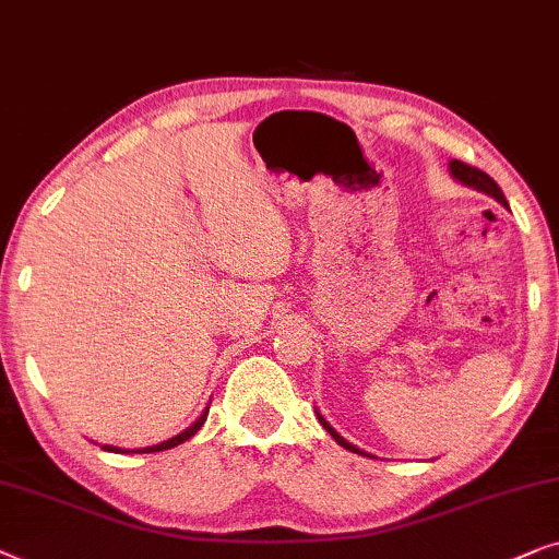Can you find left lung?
Wrapping results in <instances>:
<instances>
[{
  "instance_id": "8db88e82",
  "label": "left lung",
  "mask_w": 559,
  "mask_h": 559,
  "mask_svg": "<svg viewBox=\"0 0 559 559\" xmlns=\"http://www.w3.org/2000/svg\"><path fill=\"white\" fill-rule=\"evenodd\" d=\"M451 174H454V179H459L461 183H466V186H474V189H479V191H484V193H489V197H495L499 204H504L507 206V199H504V193H501V189L497 186V181L491 179L489 174H484L481 168H476V166H468V164H464V160H451ZM320 418V424L328 428V433L333 436V439L340 443V447L343 449H347V451H355V454H362V451H358L353 447V443H347L343 436H337L333 428H330V424H325V418L322 416H318ZM366 456V454H362Z\"/></svg>"
}]
</instances>
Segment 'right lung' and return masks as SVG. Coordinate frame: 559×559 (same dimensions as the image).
I'll use <instances>...</instances> for the list:
<instances>
[{"mask_svg":"<svg viewBox=\"0 0 559 559\" xmlns=\"http://www.w3.org/2000/svg\"><path fill=\"white\" fill-rule=\"evenodd\" d=\"M206 414L209 411H204V416H201L197 424L193 426H189L186 428L183 433H179V436H174V439H168V441H164V443H156V447H148V449H139V454H153V451H166V449H174V447H179V443H183V441H189L193 433L199 431L201 426H204V420H206ZM105 451H120V449H116V447H103Z\"/></svg>","mask_w":559,"mask_h":559,"instance_id":"obj_1","label":"right lung"}]
</instances>
